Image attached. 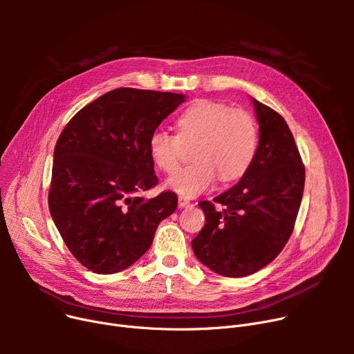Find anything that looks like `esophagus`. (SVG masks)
<instances>
[{
	"label": "esophagus",
	"instance_id": "obj_1",
	"mask_svg": "<svg viewBox=\"0 0 354 354\" xmlns=\"http://www.w3.org/2000/svg\"><path fill=\"white\" fill-rule=\"evenodd\" d=\"M189 205H191V201H189V199L183 198V196H179V207H180V208H187V207H189Z\"/></svg>",
	"mask_w": 354,
	"mask_h": 354
}]
</instances>
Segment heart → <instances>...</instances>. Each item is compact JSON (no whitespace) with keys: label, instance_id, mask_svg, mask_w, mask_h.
Wrapping results in <instances>:
<instances>
[{"label":"heart","instance_id":"b5f03b06","mask_svg":"<svg viewBox=\"0 0 354 354\" xmlns=\"http://www.w3.org/2000/svg\"><path fill=\"white\" fill-rule=\"evenodd\" d=\"M178 135L155 130L147 149L153 163L163 172H172L179 163L183 146H191L192 165L185 166L166 179L165 185L185 198L208 191L216 180L243 176L250 167L258 146V127L245 110L201 100L182 111L176 120Z\"/></svg>","mask_w":354,"mask_h":354}]
</instances>
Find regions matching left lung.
<instances>
[{
  "instance_id": "8db88e82",
  "label": "left lung",
  "mask_w": 354,
  "mask_h": 354,
  "mask_svg": "<svg viewBox=\"0 0 354 354\" xmlns=\"http://www.w3.org/2000/svg\"><path fill=\"white\" fill-rule=\"evenodd\" d=\"M259 140L255 156L232 188L198 205L205 225L192 239L199 261L224 277H245L268 266L292 232L304 191L306 171L287 122L251 99Z\"/></svg>"
}]
</instances>
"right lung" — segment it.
Instances as JSON below:
<instances>
[{
	"label": "right lung",
	"mask_w": 354,
	"mask_h": 354,
	"mask_svg": "<svg viewBox=\"0 0 354 354\" xmlns=\"http://www.w3.org/2000/svg\"><path fill=\"white\" fill-rule=\"evenodd\" d=\"M185 95L120 87L73 116L54 147L48 208L70 252L96 274L129 268L149 250L178 196L158 183L147 140Z\"/></svg>",
	"instance_id": "right-lung-1"
}]
</instances>
